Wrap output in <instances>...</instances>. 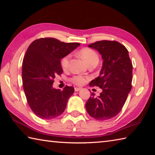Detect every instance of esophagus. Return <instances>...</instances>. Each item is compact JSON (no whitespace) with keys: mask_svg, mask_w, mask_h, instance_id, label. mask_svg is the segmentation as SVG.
<instances>
[{"mask_svg":"<svg viewBox=\"0 0 155 155\" xmlns=\"http://www.w3.org/2000/svg\"><path fill=\"white\" fill-rule=\"evenodd\" d=\"M81 87H75L74 88V91H76V92H77V91H79L81 89Z\"/></svg>","mask_w":155,"mask_h":155,"instance_id":"obj_1","label":"esophagus"}]
</instances>
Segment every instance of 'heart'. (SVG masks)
Listing matches in <instances>:
<instances>
[{"mask_svg": "<svg viewBox=\"0 0 155 155\" xmlns=\"http://www.w3.org/2000/svg\"><path fill=\"white\" fill-rule=\"evenodd\" d=\"M79 55L81 58L86 62V63L88 65L93 62H98V57L97 52L93 49L89 48H82L79 51ZM71 55L68 54L66 55L65 57L62 58L61 64L62 68L65 70L68 67L69 61H70ZM86 78L83 77L81 75H76L74 76L73 77L71 78V81L72 83H74L76 84H82L86 81Z\"/></svg>", "mask_w": 155, "mask_h": 155, "instance_id": "1", "label": "heart"}]
</instances>
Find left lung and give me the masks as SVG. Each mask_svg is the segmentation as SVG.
<instances>
[{"instance_id": "8db88e82", "label": "left lung", "mask_w": 155, "mask_h": 155, "mask_svg": "<svg viewBox=\"0 0 155 155\" xmlns=\"http://www.w3.org/2000/svg\"><path fill=\"white\" fill-rule=\"evenodd\" d=\"M88 47L97 50L103 60L99 77L90 83L103 91L97 97L92 93L85 107L95 119H110L119 113L132 88V62L127 49L118 42L101 41Z\"/></svg>"}]
</instances>
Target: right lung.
<instances>
[{
  "label": "right lung",
  "instance_id": "right-lung-1",
  "mask_svg": "<svg viewBox=\"0 0 155 155\" xmlns=\"http://www.w3.org/2000/svg\"><path fill=\"white\" fill-rule=\"evenodd\" d=\"M79 45L42 38L28 47L22 62L23 88L29 107L39 118L51 119L65 110L74 88L66 86L61 91L52 84L55 77L62 73L61 59Z\"/></svg>",
  "mask_w": 155,
  "mask_h": 155
}]
</instances>
